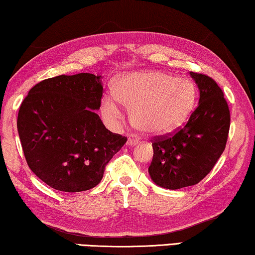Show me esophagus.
Returning a JSON list of instances; mask_svg holds the SVG:
<instances>
[{"label":"esophagus","mask_w":255,"mask_h":255,"mask_svg":"<svg viewBox=\"0 0 255 255\" xmlns=\"http://www.w3.org/2000/svg\"><path fill=\"white\" fill-rule=\"evenodd\" d=\"M138 141H139V138H138V136L133 134V135H130V136H128V142H127V143L128 144V146H133V144H135L136 142H138Z\"/></svg>","instance_id":"esophagus-1"}]
</instances>
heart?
<instances>
[{
  "label": "heart",
  "instance_id": "1",
  "mask_svg": "<svg viewBox=\"0 0 255 255\" xmlns=\"http://www.w3.org/2000/svg\"><path fill=\"white\" fill-rule=\"evenodd\" d=\"M197 91L188 78L162 72L136 73L119 81L115 96L105 97L104 115L109 120L130 108L133 127L148 134H165L179 128L193 112Z\"/></svg>",
  "mask_w": 255,
  "mask_h": 255
}]
</instances>
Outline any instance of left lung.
<instances>
[{
	"instance_id": "8db88e82",
	"label": "left lung",
	"mask_w": 255,
	"mask_h": 255,
	"mask_svg": "<svg viewBox=\"0 0 255 255\" xmlns=\"http://www.w3.org/2000/svg\"><path fill=\"white\" fill-rule=\"evenodd\" d=\"M199 89V103L182 128L154 136L148 172L156 185L180 189L202 181L225 150L230 112L221 88L212 77L190 72Z\"/></svg>"
}]
</instances>
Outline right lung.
<instances>
[{
	"instance_id": "right-lung-1",
	"label": "right lung",
	"mask_w": 255,
	"mask_h": 255,
	"mask_svg": "<svg viewBox=\"0 0 255 255\" xmlns=\"http://www.w3.org/2000/svg\"><path fill=\"white\" fill-rule=\"evenodd\" d=\"M104 88L90 73L51 77L29 90L17 128L26 162L43 182L65 193L96 187L128 138L106 128L95 111Z\"/></svg>"
}]
</instances>
